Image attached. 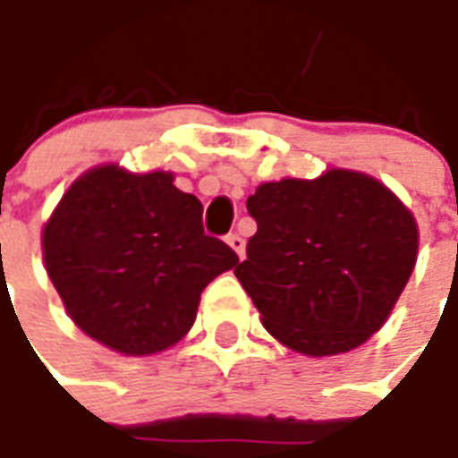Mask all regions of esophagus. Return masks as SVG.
<instances>
[{"mask_svg": "<svg viewBox=\"0 0 458 458\" xmlns=\"http://www.w3.org/2000/svg\"><path fill=\"white\" fill-rule=\"evenodd\" d=\"M226 244L234 249L236 254H239V259H244V256H246L244 236H242V234H229V236H226Z\"/></svg>", "mask_w": 458, "mask_h": 458, "instance_id": "obj_1", "label": "esophagus"}]
</instances>
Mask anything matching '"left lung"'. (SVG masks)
Masks as SVG:
<instances>
[{
    "label": "left lung",
    "instance_id": "1",
    "mask_svg": "<svg viewBox=\"0 0 458 458\" xmlns=\"http://www.w3.org/2000/svg\"><path fill=\"white\" fill-rule=\"evenodd\" d=\"M256 234L234 274L266 330L303 355H338L377 333L417 261V224L368 174L266 182L246 199Z\"/></svg>",
    "mask_w": 458,
    "mask_h": 458
}]
</instances>
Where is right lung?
<instances>
[{"label":"right lung","mask_w":458,"mask_h":458,"mask_svg":"<svg viewBox=\"0 0 458 458\" xmlns=\"http://www.w3.org/2000/svg\"><path fill=\"white\" fill-rule=\"evenodd\" d=\"M202 202L170 172H86L44 226V261L73 323L125 355L170 348L239 256L204 234Z\"/></svg>","instance_id":"obj_1"}]
</instances>
